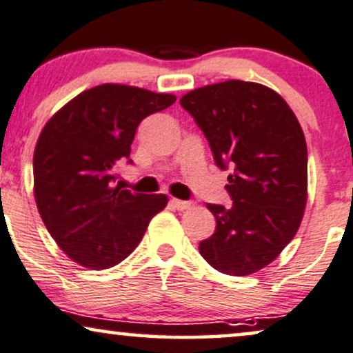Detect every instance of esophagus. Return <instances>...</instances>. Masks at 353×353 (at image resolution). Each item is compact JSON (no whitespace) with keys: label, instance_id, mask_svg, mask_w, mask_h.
Returning <instances> with one entry per match:
<instances>
[{"label":"esophagus","instance_id":"1","mask_svg":"<svg viewBox=\"0 0 353 353\" xmlns=\"http://www.w3.org/2000/svg\"><path fill=\"white\" fill-rule=\"evenodd\" d=\"M171 205L174 207L176 210H185L190 207V202H185V201H179V199H171Z\"/></svg>","mask_w":353,"mask_h":353}]
</instances>
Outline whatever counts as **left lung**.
<instances>
[{
	"label": "left lung",
	"instance_id": "8db88e82",
	"mask_svg": "<svg viewBox=\"0 0 353 353\" xmlns=\"http://www.w3.org/2000/svg\"><path fill=\"white\" fill-rule=\"evenodd\" d=\"M181 105L203 131L232 207L207 203L214 235L199 243L212 268L246 276L268 266L294 239L307 202V146L298 118L261 83L227 80L185 93Z\"/></svg>",
	"mask_w": 353,
	"mask_h": 353
}]
</instances>
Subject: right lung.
Returning a JSON list of instances; mask_svg holds the SVG:
<instances>
[{
    "mask_svg": "<svg viewBox=\"0 0 353 353\" xmlns=\"http://www.w3.org/2000/svg\"><path fill=\"white\" fill-rule=\"evenodd\" d=\"M174 101L171 93L103 83L79 93L46 123L34 150V197L72 261L90 270L118 265L168 205V195L130 192L113 182L139 123Z\"/></svg>",
    "mask_w": 353,
    "mask_h": 353,
    "instance_id": "obj_1",
    "label": "right lung"
}]
</instances>
